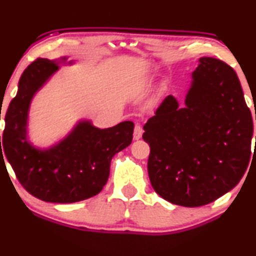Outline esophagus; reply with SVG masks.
<instances>
[{
  "label": "esophagus",
  "mask_w": 256,
  "mask_h": 256,
  "mask_svg": "<svg viewBox=\"0 0 256 256\" xmlns=\"http://www.w3.org/2000/svg\"><path fill=\"white\" fill-rule=\"evenodd\" d=\"M142 134H143V128H142L140 125H136L134 126V138L136 140H140Z\"/></svg>",
  "instance_id": "34e87169"
}]
</instances>
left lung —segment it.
<instances>
[{"mask_svg":"<svg viewBox=\"0 0 256 256\" xmlns=\"http://www.w3.org/2000/svg\"><path fill=\"white\" fill-rule=\"evenodd\" d=\"M192 78L184 106L168 95L143 128L152 188L186 208L210 204L240 182L253 137L250 110L232 66L202 57Z\"/></svg>","mask_w":256,"mask_h":256,"instance_id":"1","label":"left lung"}]
</instances>
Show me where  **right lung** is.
<instances>
[{"mask_svg": "<svg viewBox=\"0 0 256 256\" xmlns=\"http://www.w3.org/2000/svg\"><path fill=\"white\" fill-rule=\"evenodd\" d=\"M66 62V57L38 58L24 69L16 96L6 113L2 140L0 136V158L3 152L24 188L40 200L60 204L81 202L101 192L108 180L110 160L130 146L134 128L132 122H122L101 130L82 120L50 149L33 146L27 140L30 101L60 69L58 64Z\"/></svg>", "mask_w": 256, "mask_h": 256, "instance_id": "1", "label": "right lung"}]
</instances>
